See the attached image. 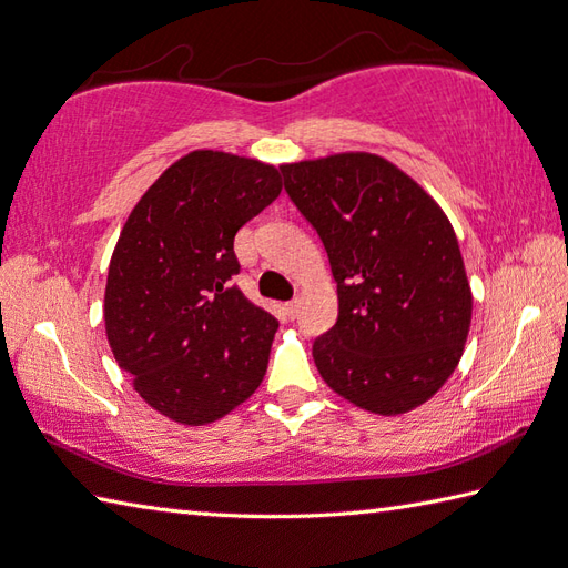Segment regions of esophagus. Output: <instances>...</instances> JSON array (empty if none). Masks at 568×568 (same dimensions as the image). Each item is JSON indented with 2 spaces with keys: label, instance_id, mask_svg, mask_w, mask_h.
I'll return each mask as SVG.
<instances>
[{
  "label": "esophagus",
  "instance_id": "1",
  "mask_svg": "<svg viewBox=\"0 0 568 568\" xmlns=\"http://www.w3.org/2000/svg\"><path fill=\"white\" fill-rule=\"evenodd\" d=\"M285 315L291 317V320H295L297 317V310H300V300H291V303H285Z\"/></svg>",
  "mask_w": 568,
  "mask_h": 568
}]
</instances>
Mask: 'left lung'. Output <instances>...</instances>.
<instances>
[{"label":"left lung","instance_id":"1","mask_svg":"<svg viewBox=\"0 0 568 568\" xmlns=\"http://www.w3.org/2000/svg\"><path fill=\"white\" fill-rule=\"evenodd\" d=\"M281 173L322 239L339 295L336 324L312 344L322 378L376 415L427 403L462 358L474 310L446 214L373 153H336Z\"/></svg>","mask_w":568,"mask_h":568}]
</instances>
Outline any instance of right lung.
<instances>
[{
	"instance_id": "1",
	"label": "right lung",
	"mask_w": 568,
	"mask_h": 568,
	"mask_svg": "<svg viewBox=\"0 0 568 568\" xmlns=\"http://www.w3.org/2000/svg\"><path fill=\"white\" fill-rule=\"evenodd\" d=\"M281 190L268 163L192 151L146 190L119 234L106 339L136 393L180 425L224 417L265 376L277 320L232 285L234 236Z\"/></svg>"
}]
</instances>
